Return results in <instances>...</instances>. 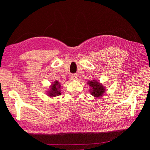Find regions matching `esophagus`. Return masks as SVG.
Wrapping results in <instances>:
<instances>
[{
    "instance_id": "1",
    "label": "esophagus",
    "mask_w": 150,
    "mask_h": 150,
    "mask_svg": "<svg viewBox=\"0 0 150 150\" xmlns=\"http://www.w3.org/2000/svg\"><path fill=\"white\" fill-rule=\"evenodd\" d=\"M71 78L73 79H78V74H72L71 75Z\"/></svg>"
}]
</instances>
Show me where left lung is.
<instances>
[{
    "label": "left lung",
    "instance_id": "left-lung-1",
    "mask_svg": "<svg viewBox=\"0 0 150 150\" xmlns=\"http://www.w3.org/2000/svg\"><path fill=\"white\" fill-rule=\"evenodd\" d=\"M89 86L91 87L92 90L91 91V93L94 97H100L103 94L105 91V89L100 83L97 82V81H89L88 83Z\"/></svg>",
    "mask_w": 150,
    "mask_h": 150
}]
</instances>
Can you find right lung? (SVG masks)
Returning a JSON list of instances; mask_svg holds the SVG:
<instances>
[{
  "label": "right lung",
  "instance_id": "obj_1",
  "mask_svg": "<svg viewBox=\"0 0 150 150\" xmlns=\"http://www.w3.org/2000/svg\"><path fill=\"white\" fill-rule=\"evenodd\" d=\"M60 83L58 82V81H55L54 84L51 86V90L49 91V96H60L61 93H60V91L59 90V89L60 88Z\"/></svg>",
  "mask_w": 150,
  "mask_h": 150
}]
</instances>
